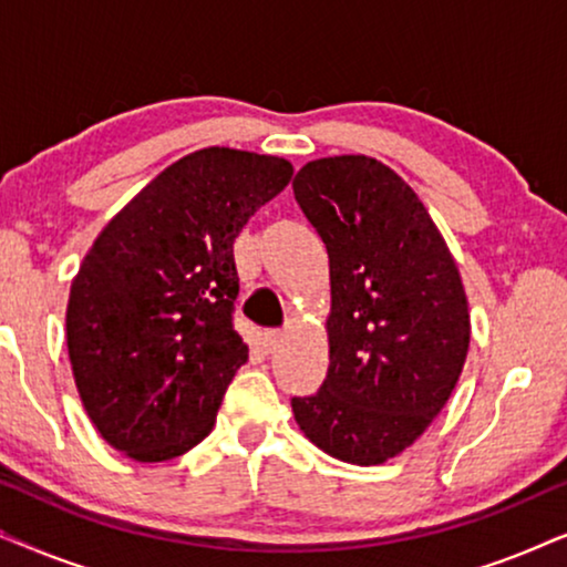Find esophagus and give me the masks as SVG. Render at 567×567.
<instances>
[{
	"mask_svg": "<svg viewBox=\"0 0 567 567\" xmlns=\"http://www.w3.org/2000/svg\"><path fill=\"white\" fill-rule=\"evenodd\" d=\"M284 332L281 330H266L262 332V346H266V351H276L278 343H281Z\"/></svg>",
	"mask_w": 567,
	"mask_h": 567,
	"instance_id": "obj_1",
	"label": "esophagus"
}]
</instances>
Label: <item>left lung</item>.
Instances as JSON below:
<instances>
[{
  "label": "left lung",
  "mask_w": 567,
  "mask_h": 567,
  "mask_svg": "<svg viewBox=\"0 0 567 567\" xmlns=\"http://www.w3.org/2000/svg\"><path fill=\"white\" fill-rule=\"evenodd\" d=\"M293 196L330 258V367L291 398L305 436L340 462L382 464L452 398L470 348L456 262L421 198L363 154L307 162Z\"/></svg>",
  "instance_id": "left-lung-1"
}]
</instances>
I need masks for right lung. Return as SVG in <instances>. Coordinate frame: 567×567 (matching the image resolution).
<instances>
[{
  "instance_id": "add662e5",
  "label": "right lung",
  "mask_w": 567,
  "mask_h": 567,
  "mask_svg": "<svg viewBox=\"0 0 567 567\" xmlns=\"http://www.w3.org/2000/svg\"><path fill=\"white\" fill-rule=\"evenodd\" d=\"M291 162L208 146L115 214L84 255L66 307L76 392L107 444L165 462L214 429L247 361L235 330V239L278 196Z\"/></svg>"
}]
</instances>
